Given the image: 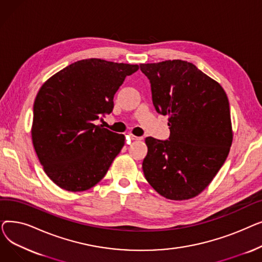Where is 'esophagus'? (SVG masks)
I'll return each instance as SVG.
<instances>
[{
	"label": "esophagus",
	"mask_w": 262,
	"mask_h": 262,
	"mask_svg": "<svg viewBox=\"0 0 262 262\" xmlns=\"http://www.w3.org/2000/svg\"><path fill=\"white\" fill-rule=\"evenodd\" d=\"M129 138L132 139V140H142L143 139V137H138V136H134V135H129Z\"/></svg>",
	"instance_id": "34e87169"
}]
</instances>
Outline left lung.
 I'll list each match as a JSON object with an SVG mask.
<instances>
[{
    "mask_svg": "<svg viewBox=\"0 0 262 262\" xmlns=\"http://www.w3.org/2000/svg\"><path fill=\"white\" fill-rule=\"evenodd\" d=\"M156 112L168 116L170 137L145 138L142 169L164 198L196 196L225 162L232 142L230 110L221 85L193 63L175 59L141 63Z\"/></svg>",
    "mask_w": 262,
    "mask_h": 262,
    "instance_id": "8db88e82",
    "label": "left lung"
}]
</instances>
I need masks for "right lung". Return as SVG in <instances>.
Masks as SVG:
<instances>
[{"instance_id": "1", "label": "right lung", "mask_w": 262, "mask_h": 262, "mask_svg": "<svg viewBox=\"0 0 262 262\" xmlns=\"http://www.w3.org/2000/svg\"><path fill=\"white\" fill-rule=\"evenodd\" d=\"M138 64L82 59L49 78L34 103L32 138L45 172L58 187L85 191L121 152L124 135L93 123L114 109V96Z\"/></svg>"}]
</instances>
